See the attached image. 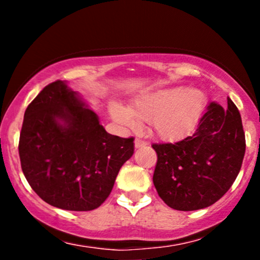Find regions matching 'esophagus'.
Here are the masks:
<instances>
[{
  "label": "esophagus",
  "instance_id": "1",
  "mask_svg": "<svg viewBox=\"0 0 260 260\" xmlns=\"http://www.w3.org/2000/svg\"><path fill=\"white\" fill-rule=\"evenodd\" d=\"M147 145V142H145V141L140 140V138H136L135 140V147L136 148H140V147H145Z\"/></svg>",
  "mask_w": 260,
  "mask_h": 260
}]
</instances>
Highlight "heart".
<instances>
[{
  "label": "heart",
  "mask_w": 260,
  "mask_h": 260,
  "mask_svg": "<svg viewBox=\"0 0 260 260\" xmlns=\"http://www.w3.org/2000/svg\"><path fill=\"white\" fill-rule=\"evenodd\" d=\"M205 104L203 91L172 86L141 94L131 102L129 108L112 103L109 111L115 122L124 127H135L136 118L148 120L156 137L176 142L193 129Z\"/></svg>",
  "instance_id": "b5f03b06"
}]
</instances>
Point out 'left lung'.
<instances>
[{"mask_svg": "<svg viewBox=\"0 0 260 260\" xmlns=\"http://www.w3.org/2000/svg\"><path fill=\"white\" fill-rule=\"evenodd\" d=\"M153 183L175 210L192 211L216 203L242 169L245 135L237 106L211 102L195 133L176 143H154Z\"/></svg>", "mask_w": 260, "mask_h": 260, "instance_id": "left-lung-1", "label": "left lung"}]
</instances>
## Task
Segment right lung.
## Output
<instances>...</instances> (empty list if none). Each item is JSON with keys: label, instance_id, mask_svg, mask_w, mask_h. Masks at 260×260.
I'll use <instances>...</instances> for the list:
<instances>
[{"label": "right lung", "instance_id": "add662e5", "mask_svg": "<svg viewBox=\"0 0 260 260\" xmlns=\"http://www.w3.org/2000/svg\"><path fill=\"white\" fill-rule=\"evenodd\" d=\"M135 138L109 135L65 81L28 104L18 142L21 169L45 203L70 211L99 208L135 151Z\"/></svg>", "mask_w": 260, "mask_h": 260}]
</instances>
